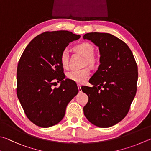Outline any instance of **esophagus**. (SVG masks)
<instances>
[{"label": "esophagus", "instance_id": "esophagus-1", "mask_svg": "<svg viewBox=\"0 0 151 151\" xmlns=\"http://www.w3.org/2000/svg\"><path fill=\"white\" fill-rule=\"evenodd\" d=\"M78 90H79V92H81L82 91V89H81V86L80 84H78Z\"/></svg>", "mask_w": 151, "mask_h": 151}]
</instances>
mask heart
Here are the masks:
<instances>
[{"label": "heart", "instance_id": "obj_1", "mask_svg": "<svg viewBox=\"0 0 151 151\" xmlns=\"http://www.w3.org/2000/svg\"><path fill=\"white\" fill-rule=\"evenodd\" d=\"M76 50L86 57L87 61L92 63L93 61L92 57L94 54V47L91 43L88 42H83L76 46ZM61 64L64 68L68 66V53L67 49L62 52L60 57ZM90 75V70L88 68H84L81 70H73L67 73V78L73 82L78 84H83Z\"/></svg>", "mask_w": 151, "mask_h": 151}]
</instances>
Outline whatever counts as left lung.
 <instances>
[{
	"instance_id": "1",
	"label": "left lung",
	"mask_w": 151,
	"mask_h": 151,
	"mask_svg": "<svg viewBox=\"0 0 151 151\" xmlns=\"http://www.w3.org/2000/svg\"><path fill=\"white\" fill-rule=\"evenodd\" d=\"M89 40L99 47L100 65L89 83L83 86L88 96L83 108L88 121L99 127H109L124 118L137 92V65L126 43L108 33H87Z\"/></svg>"
}]
</instances>
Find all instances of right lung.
I'll list each match as a JSON object with an SVG mask.
<instances>
[{"label": "right lung", "instance_id": "add662e5", "mask_svg": "<svg viewBox=\"0 0 151 151\" xmlns=\"http://www.w3.org/2000/svg\"><path fill=\"white\" fill-rule=\"evenodd\" d=\"M80 37L65 30L43 32L29 42L20 57L16 94L27 117L39 127L61 122L68 102L78 94L77 85L64 79L60 57L68 43ZM59 81L60 86L53 88Z\"/></svg>", "mask_w": 151, "mask_h": 151}]
</instances>
